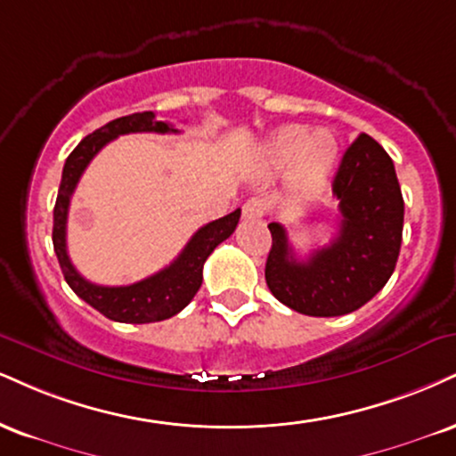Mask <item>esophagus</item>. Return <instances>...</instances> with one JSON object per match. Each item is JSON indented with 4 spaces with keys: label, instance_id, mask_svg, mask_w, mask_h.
<instances>
[{
    "label": "esophagus",
    "instance_id": "34e87169",
    "mask_svg": "<svg viewBox=\"0 0 456 456\" xmlns=\"http://www.w3.org/2000/svg\"><path fill=\"white\" fill-rule=\"evenodd\" d=\"M265 212H267V204L265 200H261V197H250V200L242 206L244 218H261L265 216Z\"/></svg>",
    "mask_w": 456,
    "mask_h": 456
}]
</instances>
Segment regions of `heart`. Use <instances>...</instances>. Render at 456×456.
Masks as SVG:
<instances>
[{
  "mask_svg": "<svg viewBox=\"0 0 456 456\" xmlns=\"http://www.w3.org/2000/svg\"><path fill=\"white\" fill-rule=\"evenodd\" d=\"M265 159L272 167L293 166L299 189L314 191L327 180L338 159V142L331 131L284 127L265 144Z\"/></svg>",
  "mask_w": 456,
  "mask_h": 456,
  "instance_id": "1",
  "label": "heart"
}]
</instances>
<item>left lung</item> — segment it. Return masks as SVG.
Wrapping results in <instances>:
<instances>
[{"label": "left lung", "instance_id": "8db88e82", "mask_svg": "<svg viewBox=\"0 0 456 456\" xmlns=\"http://www.w3.org/2000/svg\"><path fill=\"white\" fill-rule=\"evenodd\" d=\"M333 195L338 235L305 261L295 259L287 229L270 223L272 250L265 282L290 310L308 316H342L359 310L395 272L403 233V197L387 151L361 134L344 152Z\"/></svg>", "mask_w": 456, "mask_h": 456}]
</instances>
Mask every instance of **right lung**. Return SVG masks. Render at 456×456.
Returning <instances> with one entry per match:
<instances>
[{"mask_svg":"<svg viewBox=\"0 0 456 456\" xmlns=\"http://www.w3.org/2000/svg\"><path fill=\"white\" fill-rule=\"evenodd\" d=\"M144 131L178 134V129H174L166 120H155L152 112H135L129 117L110 120L108 125L86 135L65 161L57 204H54L53 212V246L69 289L110 321L134 322V325L166 321V318H172L189 305V301L195 297L201 281H204L206 259L218 244L224 242L235 232L240 214H242L240 210H233L227 216L197 229L189 244L184 246V250L169 263L166 270L152 273L144 281L127 284V287H102V284H93L86 278H82L78 270L71 265L68 242H65L69 200L74 195L76 184H78L80 175L91 163V159L110 140L125 134H144Z\"/></svg>","mask_w":456,"mask_h":456,"instance_id":"1","label":"right lung"}]
</instances>
